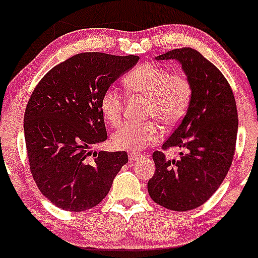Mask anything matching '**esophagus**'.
Here are the masks:
<instances>
[{"mask_svg": "<svg viewBox=\"0 0 258 258\" xmlns=\"http://www.w3.org/2000/svg\"><path fill=\"white\" fill-rule=\"evenodd\" d=\"M128 157H129L130 160H138L139 158H141V157H142V154H140V153H135V152H130V153L128 154Z\"/></svg>", "mask_w": 258, "mask_h": 258, "instance_id": "34e87169", "label": "esophagus"}]
</instances>
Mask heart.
Returning <instances> with one entry per match:
<instances>
[{"instance_id": "obj_1", "label": "heart", "mask_w": 258, "mask_h": 258, "mask_svg": "<svg viewBox=\"0 0 258 258\" xmlns=\"http://www.w3.org/2000/svg\"><path fill=\"white\" fill-rule=\"evenodd\" d=\"M123 85L130 95L147 98L146 114L151 120L142 124H124L113 133L112 144L123 151H141L157 142L163 135V123L173 128L185 116L192 99V82L184 73H172L157 63H142L124 76ZM124 97L118 90L110 87L100 98L104 118L112 125L122 120ZM159 121L158 122L157 120Z\"/></svg>"}]
</instances>
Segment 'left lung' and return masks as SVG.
I'll return each mask as SVG.
<instances>
[{"label":"left lung","instance_id":"left-lung-1","mask_svg":"<svg viewBox=\"0 0 258 258\" xmlns=\"http://www.w3.org/2000/svg\"><path fill=\"white\" fill-rule=\"evenodd\" d=\"M157 59H177L192 82V99L182 122L163 145L180 147L178 160L155 151L148 194L176 212L202 206L225 179L236 151L238 113L233 92L222 73L191 47L171 50Z\"/></svg>","mask_w":258,"mask_h":258}]
</instances>
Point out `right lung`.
<instances>
[{
    "label": "right lung",
    "instance_id": "right-lung-1",
    "mask_svg": "<svg viewBox=\"0 0 258 258\" xmlns=\"http://www.w3.org/2000/svg\"><path fill=\"white\" fill-rule=\"evenodd\" d=\"M139 59L78 53L50 69L32 92L24 116L28 164L38 189L58 208H93L128 163L126 152L90 149L107 139L101 95Z\"/></svg>",
    "mask_w": 258,
    "mask_h": 258
}]
</instances>
